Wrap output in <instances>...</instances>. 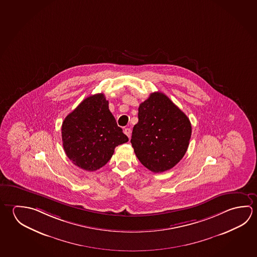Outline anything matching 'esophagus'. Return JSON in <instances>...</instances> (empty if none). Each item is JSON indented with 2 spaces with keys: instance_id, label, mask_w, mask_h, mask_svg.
Returning <instances> with one entry per match:
<instances>
[{
  "instance_id": "34e87169",
  "label": "esophagus",
  "mask_w": 257,
  "mask_h": 257,
  "mask_svg": "<svg viewBox=\"0 0 257 257\" xmlns=\"http://www.w3.org/2000/svg\"><path fill=\"white\" fill-rule=\"evenodd\" d=\"M123 133H124V134H125V135H126L127 136L129 137V138H130L131 134H132V131H131L130 128H125V129L123 130Z\"/></svg>"
}]
</instances>
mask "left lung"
I'll list each match as a JSON object with an SVG mask.
<instances>
[{"mask_svg": "<svg viewBox=\"0 0 257 257\" xmlns=\"http://www.w3.org/2000/svg\"><path fill=\"white\" fill-rule=\"evenodd\" d=\"M138 118L131 144L141 163L155 173L173 168L189 147L188 116L167 95L154 92L140 104Z\"/></svg>", "mask_w": 257, "mask_h": 257, "instance_id": "8db88e82", "label": "left lung"}]
</instances>
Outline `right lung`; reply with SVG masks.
Here are the masks:
<instances>
[{
    "mask_svg": "<svg viewBox=\"0 0 257 257\" xmlns=\"http://www.w3.org/2000/svg\"><path fill=\"white\" fill-rule=\"evenodd\" d=\"M61 135L65 153L77 167L94 171L105 165L114 148L128 137L110 112L104 94L90 95L65 118Z\"/></svg>",
    "mask_w": 257,
    "mask_h": 257,
    "instance_id": "obj_1",
    "label": "right lung"
}]
</instances>
